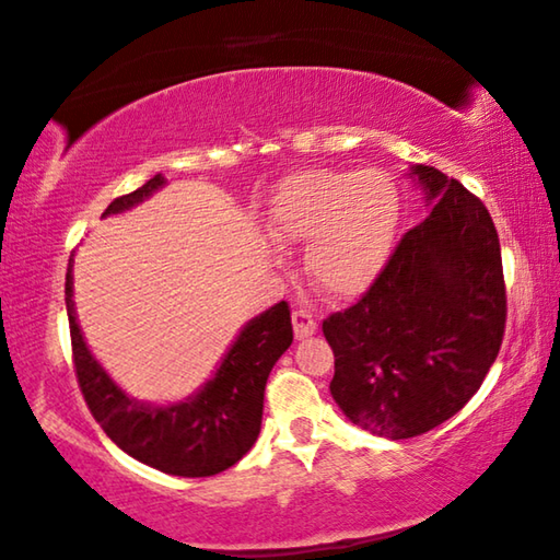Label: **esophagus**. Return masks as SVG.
I'll use <instances>...</instances> for the list:
<instances>
[{"label": "esophagus", "mask_w": 560, "mask_h": 560, "mask_svg": "<svg viewBox=\"0 0 560 560\" xmlns=\"http://www.w3.org/2000/svg\"><path fill=\"white\" fill-rule=\"evenodd\" d=\"M291 322H294L296 337H310L317 332V319H314V314H310L306 310L291 312Z\"/></svg>", "instance_id": "esophagus-1"}]
</instances>
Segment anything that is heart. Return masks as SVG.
I'll list each match as a JSON object with an SVG mask.
<instances>
[{
    "label": "heart",
    "mask_w": 560,
    "mask_h": 560,
    "mask_svg": "<svg viewBox=\"0 0 560 560\" xmlns=\"http://www.w3.org/2000/svg\"><path fill=\"white\" fill-rule=\"evenodd\" d=\"M400 192L383 170H306L277 187L266 210L271 238L306 246L312 281L335 296L358 294L388 261Z\"/></svg>",
    "instance_id": "b5f03b06"
}]
</instances>
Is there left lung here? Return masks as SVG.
Segmentation results:
<instances>
[{"label": "left lung", "mask_w": 560, "mask_h": 560, "mask_svg": "<svg viewBox=\"0 0 560 560\" xmlns=\"http://www.w3.org/2000/svg\"><path fill=\"white\" fill-rule=\"evenodd\" d=\"M429 215L373 283L322 322L335 352V404L375 436L411 439L459 413L498 358L508 294L500 238L459 179L419 167Z\"/></svg>", "instance_id": "8db88e82"}]
</instances>
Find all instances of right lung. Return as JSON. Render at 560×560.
<instances>
[{
    "instance_id": "add662e5",
    "label": "right lung",
    "mask_w": 560,
    "mask_h": 560,
    "mask_svg": "<svg viewBox=\"0 0 560 560\" xmlns=\"http://www.w3.org/2000/svg\"><path fill=\"white\" fill-rule=\"evenodd\" d=\"M162 185L164 177H152L139 190L116 198L104 215L131 208ZM66 306L78 388L91 416L116 446L141 464L177 477H212L250 452L261 431L266 381L273 362L294 340L287 302L271 306L243 329L215 377L198 396L170 408L141 406L124 396L93 360L75 322L70 266L66 273Z\"/></svg>"
}]
</instances>
